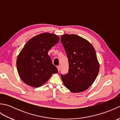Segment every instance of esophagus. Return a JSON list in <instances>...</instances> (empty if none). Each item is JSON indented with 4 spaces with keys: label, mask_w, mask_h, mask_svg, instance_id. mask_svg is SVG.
<instances>
[{
    "label": "esophagus",
    "mask_w": 120,
    "mask_h": 120,
    "mask_svg": "<svg viewBox=\"0 0 120 120\" xmlns=\"http://www.w3.org/2000/svg\"><path fill=\"white\" fill-rule=\"evenodd\" d=\"M57 69H58V71H60V69H61L60 66H58V67H57Z\"/></svg>",
    "instance_id": "1"
}]
</instances>
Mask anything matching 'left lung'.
Here are the masks:
<instances>
[{
	"instance_id": "1",
	"label": "left lung",
	"mask_w": 120,
	"mask_h": 120,
	"mask_svg": "<svg viewBox=\"0 0 120 120\" xmlns=\"http://www.w3.org/2000/svg\"><path fill=\"white\" fill-rule=\"evenodd\" d=\"M68 58V73L61 75L65 86L73 93L85 91L92 85L99 70L95 49L88 41L76 34L61 37Z\"/></svg>"
}]
</instances>
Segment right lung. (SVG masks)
<instances>
[{
  "label": "right lung",
  "mask_w": 120,
  "mask_h": 120,
  "mask_svg": "<svg viewBox=\"0 0 120 120\" xmlns=\"http://www.w3.org/2000/svg\"><path fill=\"white\" fill-rule=\"evenodd\" d=\"M59 41L58 35L42 33L28 41L18 55L16 67L19 77L29 86L37 88L45 83L58 70L48 52Z\"/></svg>",
  "instance_id": "right-lung-1"
}]
</instances>
